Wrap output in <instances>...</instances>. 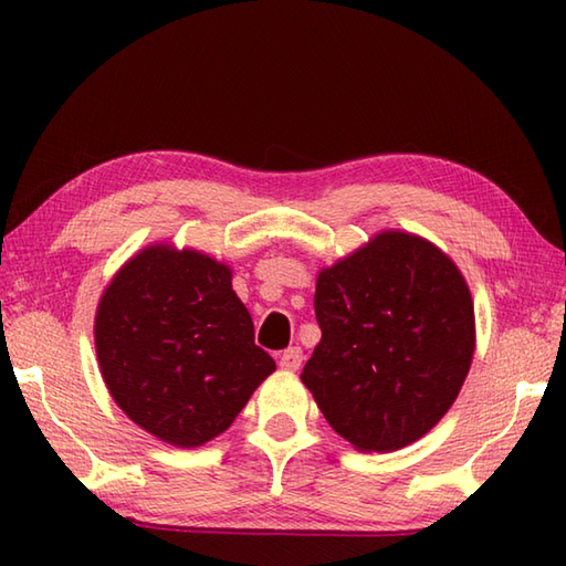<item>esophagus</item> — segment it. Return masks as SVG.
<instances>
[{
	"mask_svg": "<svg viewBox=\"0 0 566 566\" xmlns=\"http://www.w3.org/2000/svg\"><path fill=\"white\" fill-rule=\"evenodd\" d=\"M302 359H304L302 347H286V350L280 355V367L294 371L302 367Z\"/></svg>",
	"mask_w": 566,
	"mask_h": 566,
	"instance_id": "obj_1",
	"label": "esophagus"
}]
</instances>
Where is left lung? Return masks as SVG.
<instances>
[{"label":"left lung","mask_w":566,"mask_h":566,"mask_svg":"<svg viewBox=\"0 0 566 566\" xmlns=\"http://www.w3.org/2000/svg\"><path fill=\"white\" fill-rule=\"evenodd\" d=\"M321 343L302 381L365 452L416 442L454 403L474 355L464 276L428 240L387 231L316 282Z\"/></svg>","instance_id":"8db88e82"}]
</instances>
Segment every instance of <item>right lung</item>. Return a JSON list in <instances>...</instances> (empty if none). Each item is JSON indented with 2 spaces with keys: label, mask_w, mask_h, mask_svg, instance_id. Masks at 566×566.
Here are the masks:
<instances>
[{
  "label": "right lung",
  "mask_w": 566,
  "mask_h": 566,
  "mask_svg": "<svg viewBox=\"0 0 566 566\" xmlns=\"http://www.w3.org/2000/svg\"><path fill=\"white\" fill-rule=\"evenodd\" d=\"M94 340L114 401L177 448L223 432L274 371L231 270L195 250L148 248L126 262L102 296Z\"/></svg>",
  "instance_id": "obj_1"
}]
</instances>
